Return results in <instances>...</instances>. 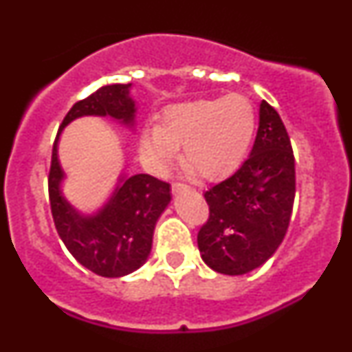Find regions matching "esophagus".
Wrapping results in <instances>:
<instances>
[{
    "instance_id": "34e87169",
    "label": "esophagus",
    "mask_w": 352,
    "mask_h": 352,
    "mask_svg": "<svg viewBox=\"0 0 352 352\" xmlns=\"http://www.w3.org/2000/svg\"><path fill=\"white\" fill-rule=\"evenodd\" d=\"M184 190H187L184 184H172V193L173 195H179L180 192H184Z\"/></svg>"
}]
</instances>
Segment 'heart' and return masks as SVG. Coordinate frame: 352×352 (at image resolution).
Segmentation results:
<instances>
[{"instance_id":"1","label":"heart","mask_w":352,"mask_h":352,"mask_svg":"<svg viewBox=\"0 0 352 352\" xmlns=\"http://www.w3.org/2000/svg\"><path fill=\"white\" fill-rule=\"evenodd\" d=\"M254 127L253 104L241 94L173 104L160 114L159 125L145 127L140 152L145 164L164 175L182 147L185 175L217 182L243 162Z\"/></svg>"}]
</instances>
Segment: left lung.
Instances as JSON below:
<instances>
[{
    "mask_svg": "<svg viewBox=\"0 0 352 352\" xmlns=\"http://www.w3.org/2000/svg\"><path fill=\"white\" fill-rule=\"evenodd\" d=\"M294 192L289 135L280 114L261 100L250 157L232 177L205 192L210 217L197 236L201 260L230 276L268 261L286 235Z\"/></svg>",
    "mask_w": 352,
    "mask_h": 352,
    "instance_id": "1",
    "label": "left lung"
}]
</instances>
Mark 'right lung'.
<instances>
[{
	"label": "right lung",
	"instance_id": "obj_1",
	"mask_svg": "<svg viewBox=\"0 0 352 352\" xmlns=\"http://www.w3.org/2000/svg\"><path fill=\"white\" fill-rule=\"evenodd\" d=\"M131 86H102L71 107L52 145L47 179L51 212L60 240L84 268L104 278L125 276L147 261L157 220L170 204V185L147 173L120 175L102 208L84 215L72 207L60 190L64 170L59 164L58 144L63 129L84 116L111 117L134 129L137 107L131 98Z\"/></svg>",
	"mask_w": 352,
	"mask_h": 352
}]
</instances>
